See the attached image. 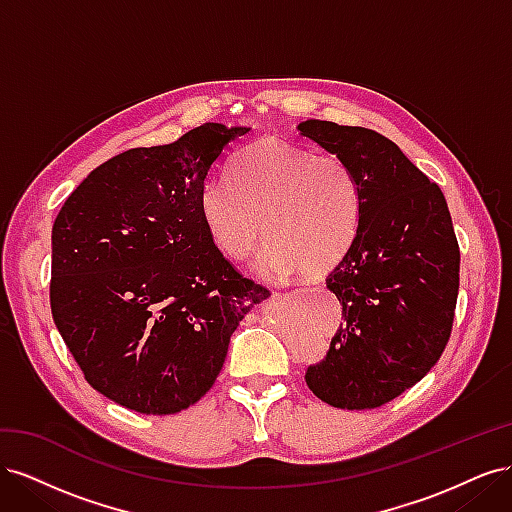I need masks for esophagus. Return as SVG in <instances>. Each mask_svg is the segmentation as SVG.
<instances>
[{
  "label": "esophagus",
  "instance_id": "1",
  "mask_svg": "<svg viewBox=\"0 0 512 512\" xmlns=\"http://www.w3.org/2000/svg\"><path fill=\"white\" fill-rule=\"evenodd\" d=\"M280 294H282V292H275V294H273V297H280Z\"/></svg>",
  "mask_w": 512,
  "mask_h": 512
}]
</instances>
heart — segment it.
<instances>
[{
	"mask_svg": "<svg viewBox=\"0 0 512 512\" xmlns=\"http://www.w3.org/2000/svg\"><path fill=\"white\" fill-rule=\"evenodd\" d=\"M198 213L213 245L230 258L250 254L262 232L258 271L322 275L342 260L359 232L363 194L352 166L282 141H260L230 164V181L209 179Z\"/></svg>",
	"mask_w": 512,
	"mask_h": 512,
	"instance_id": "obj_1",
	"label": "heart"
}]
</instances>
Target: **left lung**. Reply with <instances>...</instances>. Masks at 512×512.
Listing matches in <instances>:
<instances>
[{"mask_svg":"<svg viewBox=\"0 0 512 512\" xmlns=\"http://www.w3.org/2000/svg\"><path fill=\"white\" fill-rule=\"evenodd\" d=\"M299 130L346 160L363 194L359 232L327 277L342 324L305 382L333 408H380L423 380L451 337L461 260L451 213L386 136L318 119Z\"/></svg>","mask_w":512,"mask_h":512,"instance_id":"8db88e82","label":"left lung"}]
</instances>
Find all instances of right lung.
Here are the masks:
<instances>
[{"mask_svg": "<svg viewBox=\"0 0 512 512\" xmlns=\"http://www.w3.org/2000/svg\"><path fill=\"white\" fill-rule=\"evenodd\" d=\"M247 128L205 123L91 170L53 224L51 312L85 380L141 414L194 406L269 290L213 245L198 194Z\"/></svg>", "mask_w": 512, "mask_h": 512, "instance_id": "1", "label": "right lung"}]
</instances>
